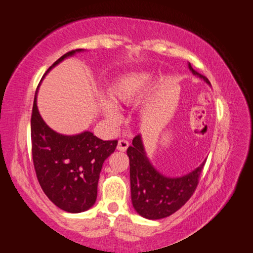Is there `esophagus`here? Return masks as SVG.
I'll use <instances>...</instances> for the list:
<instances>
[{
	"instance_id": "esophagus-1",
	"label": "esophagus",
	"mask_w": 253,
	"mask_h": 253,
	"mask_svg": "<svg viewBox=\"0 0 253 253\" xmlns=\"http://www.w3.org/2000/svg\"><path fill=\"white\" fill-rule=\"evenodd\" d=\"M128 146H129V143H128L126 139H119L118 145H117V150L126 151Z\"/></svg>"
}]
</instances>
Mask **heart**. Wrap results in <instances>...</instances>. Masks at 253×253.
I'll use <instances>...</instances> for the list:
<instances>
[{
    "mask_svg": "<svg viewBox=\"0 0 253 253\" xmlns=\"http://www.w3.org/2000/svg\"><path fill=\"white\" fill-rule=\"evenodd\" d=\"M152 74L143 73L127 77L110 90V99L115 104H130L137 99L142 90L152 81ZM109 101L103 102V111L108 120L116 123L119 119L117 108Z\"/></svg>",
    "mask_w": 253,
    "mask_h": 253,
    "instance_id": "b5f03b06",
    "label": "heart"
}]
</instances>
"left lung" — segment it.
<instances>
[{"label":"left lung","mask_w":253,"mask_h":253,"mask_svg":"<svg viewBox=\"0 0 253 253\" xmlns=\"http://www.w3.org/2000/svg\"><path fill=\"white\" fill-rule=\"evenodd\" d=\"M192 74L210 85L208 78L202 76L188 63ZM129 158L131 203L138 214L148 219H161L182 208L193 195L199 184L206 160L193 171L180 177H167L160 174L146 157L141 135L133 138L127 149Z\"/></svg>","instance_id":"8db88e82"}]
</instances>
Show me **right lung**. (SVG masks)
Masks as SVG:
<instances>
[{
	"instance_id": "right-lung-1",
	"label": "right lung",
	"mask_w": 253,
	"mask_h": 253,
	"mask_svg": "<svg viewBox=\"0 0 253 253\" xmlns=\"http://www.w3.org/2000/svg\"><path fill=\"white\" fill-rule=\"evenodd\" d=\"M84 51H70L48 68ZM32 153L36 176L46 197L58 208L77 213L96 201L97 183L104 160L116 150L118 141H103L90 131L62 135L48 127L37 108V90L32 114Z\"/></svg>"
}]
</instances>
